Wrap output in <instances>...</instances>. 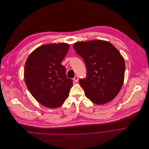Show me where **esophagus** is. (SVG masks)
<instances>
[{"label":"esophagus","instance_id":"obj_1","mask_svg":"<svg viewBox=\"0 0 149 149\" xmlns=\"http://www.w3.org/2000/svg\"><path fill=\"white\" fill-rule=\"evenodd\" d=\"M73 80H74V81H75V82H78V76L77 75H76L73 78Z\"/></svg>","mask_w":149,"mask_h":149}]
</instances>
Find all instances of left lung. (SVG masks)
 I'll use <instances>...</instances> for the list:
<instances>
[{
  "label": "left lung",
  "instance_id": "1",
  "mask_svg": "<svg viewBox=\"0 0 149 149\" xmlns=\"http://www.w3.org/2000/svg\"><path fill=\"white\" fill-rule=\"evenodd\" d=\"M73 48L86 66V77L79 81L85 96L97 105L112 101L124 80L125 63L118 49L100 40L76 42Z\"/></svg>",
  "mask_w": 149,
  "mask_h": 149
}]
</instances>
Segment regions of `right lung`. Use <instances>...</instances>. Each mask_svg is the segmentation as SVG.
I'll use <instances>...</instances> for the list:
<instances>
[{"instance_id": "right-lung-1", "label": "right lung", "mask_w": 149, "mask_h": 149, "mask_svg": "<svg viewBox=\"0 0 149 149\" xmlns=\"http://www.w3.org/2000/svg\"><path fill=\"white\" fill-rule=\"evenodd\" d=\"M66 43L43 45L31 52L25 64L24 79L31 95L49 108L61 106L69 96L73 80L61 63L68 51Z\"/></svg>"}]
</instances>
